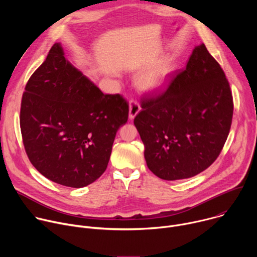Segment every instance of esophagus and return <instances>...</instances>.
<instances>
[{
	"label": "esophagus",
	"mask_w": 257,
	"mask_h": 257,
	"mask_svg": "<svg viewBox=\"0 0 257 257\" xmlns=\"http://www.w3.org/2000/svg\"><path fill=\"white\" fill-rule=\"evenodd\" d=\"M141 109L139 102L136 99H131L130 100V105H129V118L134 119L135 116L139 113Z\"/></svg>",
	"instance_id": "34e87169"
}]
</instances>
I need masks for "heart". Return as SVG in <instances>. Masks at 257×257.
Instances as JSON below:
<instances>
[{
    "instance_id": "b5f03b06",
    "label": "heart",
    "mask_w": 257,
    "mask_h": 257,
    "mask_svg": "<svg viewBox=\"0 0 257 257\" xmlns=\"http://www.w3.org/2000/svg\"><path fill=\"white\" fill-rule=\"evenodd\" d=\"M172 72V62L168 59H163L143 70L138 76V82L143 88L157 89L167 82Z\"/></svg>"
}]
</instances>
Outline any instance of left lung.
Returning <instances> with one entry per match:
<instances>
[{
    "mask_svg": "<svg viewBox=\"0 0 257 257\" xmlns=\"http://www.w3.org/2000/svg\"><path fill=\"white\" fill-rule=\"evenodd\" d=\"M134 119L149 169L174 181L206 170L221 154L234 111L225 72L202 44L168 87L144 93Z\"/></svg>",
    "mask_w": 257,
    "mask_h": 257,
    "instance_id": "8db88e82",
    "label": "left lung"
}]
</instances>
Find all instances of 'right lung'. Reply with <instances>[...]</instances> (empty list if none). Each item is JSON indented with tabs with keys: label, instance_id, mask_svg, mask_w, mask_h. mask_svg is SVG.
I'll use <instances>...</instances> for the list:
<instances>
[{
	"label": "right lung",
	"instance_id": "add662e5",
	"mask_svg": "<svg viewBox=\"0 0 257 257\" xmlns=\"http://www.w3.org/2000/svg\"><path fill=\"white\" fill-rule=\"evenodd\" d=\"M121 94H103L55 44L26 83L20 129L26 155L42 175L81 188L105 171L118 129L128 120Z\"/></svg>",
	"mask_w": 257,
	"mask_h": 257
}]
</instances>
